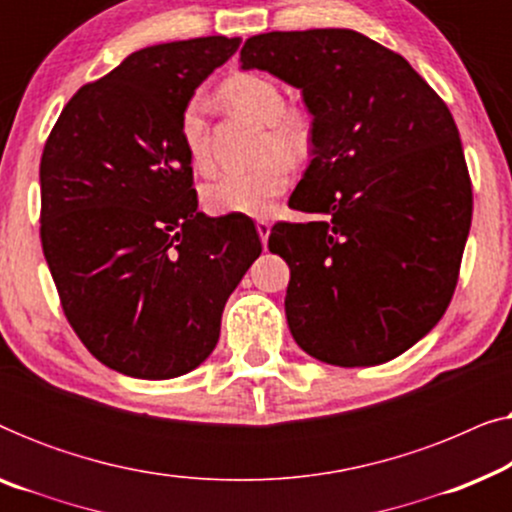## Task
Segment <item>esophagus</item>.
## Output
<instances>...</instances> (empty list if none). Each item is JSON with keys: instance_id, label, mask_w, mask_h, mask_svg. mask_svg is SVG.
I'll list each match as a JSON object with an SVG mask.
<instances>
[{"instance_id": "34e87169", "label": "esophagus", "mask_w": 512, "mask_h": 512, "mask_svg": "<svg viewBox=\"0 0 512 512\" xmlns=\"http://www.w3.org/2000/svg\"><path fill=\"white\" fill-rule=\"evenodd\" d=\"M256 230H258V237H261V242H263V244L268 242V235H270V221L258 219V221H256Z\"/></svg>"}]
</instances>
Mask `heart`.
Here are the masks:
<instances>
[{
  "label": "heart",
  "instance_id": "b5f03b06",
  "mask_svg": "<svg viewBox=\"0 0 512 512\" xmlns=\"http://www.w3.org/2000/svg\"><path fill=\"white\" fill-rule=\"evenodd\" d=\"M221 95L230 107L265 123L263 153L268 158L251 170H233L205 186L202 200L216 216L268 214L275 200L291 184V163H305L314 146V123L300 107L286 104L284 90L277 81L263 74H235L221 86ZM181 144L195 170H214L209 149L205 102L193 97L181 114Z\"/></svg>",
  "mask_w": 512,
  "mask_h": 512
}]
</instances>
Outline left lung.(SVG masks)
<instances>
[{
    "label": "left lung",
    "instance_id": "obj_1",
    "mask_svg": "<svg viewBox=\"0 0 512 512\" xmlns=\"http://www.w3.org/2000/svg\"><path fill=\"white\" fill-rule=\"evenodd\" d=\"M244 69L303 90L314 158L268 247L289 263L286 319L314 359L380 366L422 340L459 282L473 191L457 123L410 62L354 30L268 32Z\"/></svg>",
    "mask_w": 512,
    "mask_h": 512
}]
</instances>
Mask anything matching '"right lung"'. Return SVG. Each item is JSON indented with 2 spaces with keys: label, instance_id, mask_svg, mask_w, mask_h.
I'll return each instance as SVG.
<instances>
[{
  "label": "right lung",
  "instance_id": "1",
  "mask_svg": "<svg viewBox=\"0 0 512 512\" xmlns=\"http://www.w3.org/2000/svg\"><path fill=\"white\" fill-rule=\"evenodd\" d=\"M242 39L142 48L76 90L41 153V247L62 312L104 366L167 380L200 366L261 237L198 212L181 114Z\"/></svg>",
  "mask_w": 512,
  "mask_h": 512
}]
</instances>
